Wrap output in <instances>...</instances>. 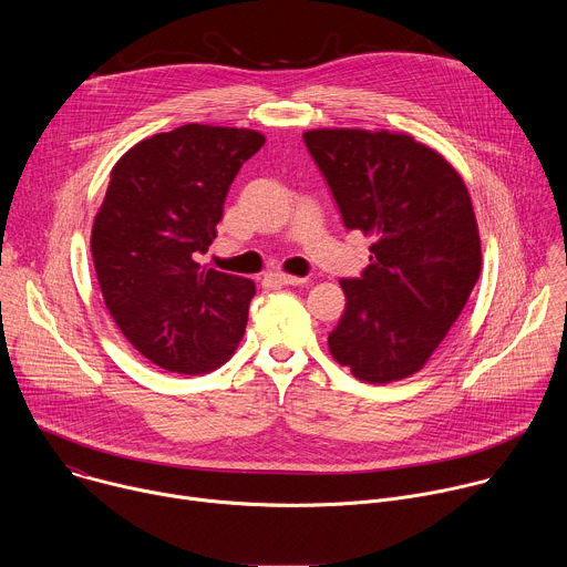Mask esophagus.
<instances>
[{"instance_id":"34e87169","label":"esophagus","mask_w":567,"mask_h":567,"mask_svg":"<svg viewBox=\"0 0 567 567\" xmlns=\"http://www.w3.org/2000/svg\"><path fill=\"white\" fill-rule=\"evenodd\" d=\"M265 282L271 285V287H287V285H300V282H305V278L280 274V271H271V274L265 276Z\"/></svg>"}]
</instances>
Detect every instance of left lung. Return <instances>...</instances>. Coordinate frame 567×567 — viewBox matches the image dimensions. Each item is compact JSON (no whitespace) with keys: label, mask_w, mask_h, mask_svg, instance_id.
Instances as JSON below:
<instances>
[{"label":"left lung","mask_w":567,"mask_h":567,"mask_svg":"<svg viewBox=\"0 0 567 567\" xmlns=\"http://www.w3.org/2000/svg\"><path fill=\"white\" fill-rule=\"evenodd\" d=\"M305 145L343 224L372 237L370 265L346 278L332 357L368 383L424 368L462 313L482 267L468 190L449 161L409 134L309 130Z\"/></svg>","instance_id":"8db88e82"}]
</instances>
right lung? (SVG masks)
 I'll list each match as a JSON object with an SVG mask.
<instances>
[{"label": "right lung", "instance_id": "add662e5", "mask_svg": "<svg viewBox=\"0 0 567 567\" xmlns=\"http://www.w3.org/2000/svg\"><path fill=\"white\" fill-rule=\"evenodd\" d=\"M262 145L256 130L190 123L136 143L112 168L92 228L94 269L123 337L168 372H213L245 337L256 285L199 256Z\"/></svg>", "mask_w": 567, "mask_h": 567}]
</instances>
